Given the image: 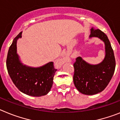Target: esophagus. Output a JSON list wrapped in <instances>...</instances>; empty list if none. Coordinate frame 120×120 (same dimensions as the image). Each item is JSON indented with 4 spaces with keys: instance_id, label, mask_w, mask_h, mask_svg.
I'll return each instance as SVG.
<instances>
[{
    "instance_id": "obj_1",
    "label": "esophagus",
    "mask_w": 120,
    "mask_h": 120,
    "mask_svg": "<svg viewBox=\"0 0 120 120\" xmlns=\"http://www.w3.org/2000/svg\"><path fill=\"white\" fill-rule=\"evenodd\" d=\"M69 61V59L68 57H64V58H63V59H60V60H58L56 63H57V65L60 66V65H61V64H64V63L68 62V61Z\"/></svg>"
}]
</instances>
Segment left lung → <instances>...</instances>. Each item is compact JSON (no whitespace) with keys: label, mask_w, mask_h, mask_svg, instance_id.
I'll return each mask as SVG.
<instances>
[{"label":"left lung","mask_w":120,"mask_h":120,"mask_svg":"<svg viewBox=\"0 0 120 120\" xmlns=\"http://www.w3.org/2000/svg\"><path fill=\"white\" fill-rule=\"evenodd\" d=\"M97 37L105 43V56L101 62L92 64L80 56L74 64V83L83 94L92 95L101 92L108 86L114 74L115 59L108 36L101 30H90L89 38Z\"/></svg>","instance_id":"left-lung-1"}]
</instances>
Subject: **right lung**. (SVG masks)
<instances>
[{
    "instance_id": "1",
    "label": "right lung",
    "mask_w": 120,
    "mask_h": 120,
    "mask_svg": "<svg viewBox=\"0 0 120 120\" xmlns=\"http://www.w3.org/2000/svg\"><path fill=\"white\" fill-rule=\"evenodd\" d=\"M22 31L12 41L8 50L7 68L10 78L22 93L32 97L45 95L51 90L57 69L49 61L40 67H31L22 62L17 52V42L22 38Z\"/></svg>"
}]
</instances>
